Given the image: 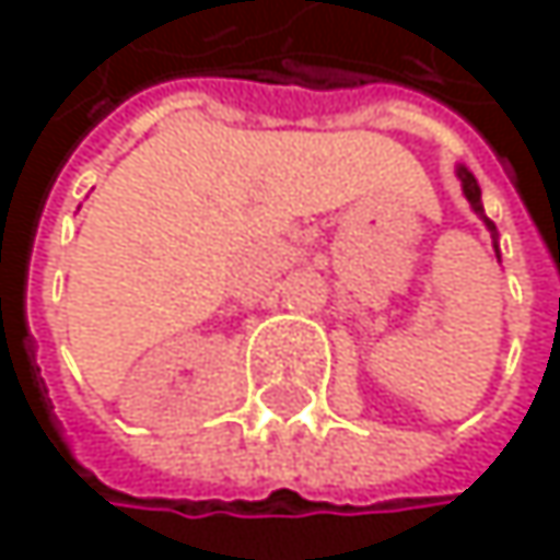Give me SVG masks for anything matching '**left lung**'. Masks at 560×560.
Here are the masks:
<instances>
[{
	"label": "left lung",
	"instance_id": "8db88e82",
	"mask_svg": "<svg viewBox=\"0 0 560 560\" xmlns=\"http://www.w3.org/2000/svg\"><path fill=\"white\" fill-rule=\"evenodd\" d=\"M457 177H460V187H464V197L470 200V207H474V213L487 223V230L493 233V249H497V259H500V243H497V223L483 213V200H480V184H477V177L470 174V171L464 168V165H457Z\"/></svg>",
	"mask_w": 560,
	"mask_h": 560
}]
</instances>
